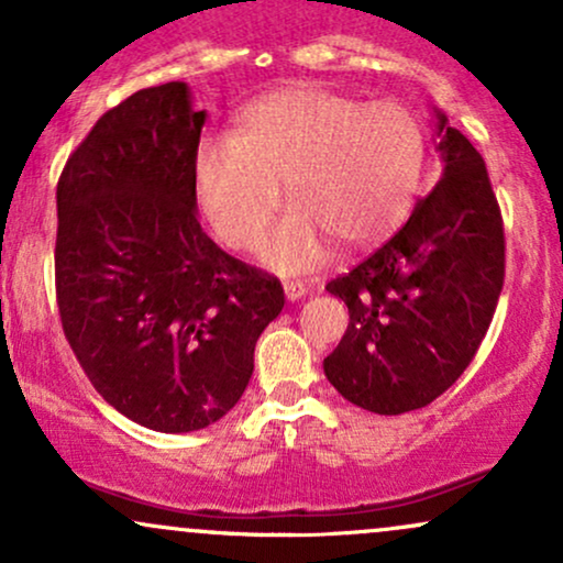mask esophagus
Here are the masks:
<instances>
[{
  "label": "esophagus",
  "instance_id": "esophagus-1",
  "mask_svg": "<svg viewBox=\"0 0 563 563\" xmlns=\"http://www.w3.org/2000/svg\"><path fill=\"white\" fill-rule=\"evenodd\" d=\"M283 288H286V299L288 301H299V299H303V296H307L309 294V286H307V283H299V280H290V283H286V286H283Z\"/></svg>",
  "mask_w": 563,
  "mask_h": 563
}]
</instances>
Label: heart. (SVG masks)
<instances>
[{
  "instance_id": "1",
  "label": "heart",
  "mask_w": 563,
  "mask_h": 563,
  "mask_svg": "<svg viewBox=\"0 0 563 563\" xmlns=\"http://www.w3.org/2000/svg\"><path fill=\"white\" fill-rule=\"evenodd\" d=\"M423 164V126L405 106L296 84L249 102L235 134L200 140L192 179L200 214L230 249L254 245L283 179L294 203L264 232L260 256L280 273H303L325 260L333 238L357 249L397 228Z\"/></svg>"
}]
</instances>
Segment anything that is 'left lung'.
<instances>
[{"instance_id": "1", "label": "left lung", "mask_w": 563, "mask_h": 563, "mask_svg": "<svg viewBox=\"0 0 563 563\" xmlns=\"http://www.w3.org/2000/svg\"><path fill=\"white\" fill-rule=\"evenodd\" d=\"M442 177L405 228L325 286L349 307L344 339L322 363L335 391L399 416L434 402L466 371L493 322L506 238L487 166L434 108Z\"/></svg>"}]
</instances>
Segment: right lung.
I'll use <instances>...</instances> for the list:
<instances>
[{
  "label": "right lung",
  "instance_id": "obj_1",
  "mask_svg": "<svg viewBox=\"0 0 563 563\" xmlns=\"http://www.w3.org/2000/svg\"><path fill=\"white\" fill-rule=\"evenodd\" d=\"M203 124L185 81L140 89L97 121L57 183L68 344L108 405L164 434L228 416L286 303L277 277L200 230L192 158Z\"/></svg>",
  "mask_w": 563,
  "mask_h": 563
}]
</instances>
